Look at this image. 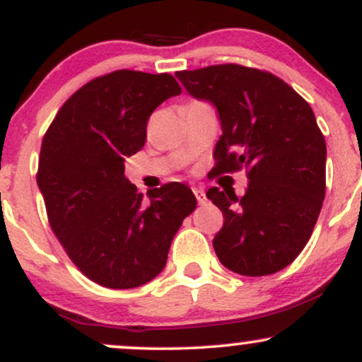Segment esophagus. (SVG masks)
Segmentation results:
<instances>
[{
  "label": "esophagus",
  "instance_id": "34e87169",
  "mask_svg": "<svg viewBox=\"0 0 362 362\" xmlns=\"http://www.w3.org/2000/svg\"><path fill=\"white\" fill-rule=\"evenodd\" d=\"M194 194H195V199H197L199 204H201V206L204 204V202H206V192H204V189H202V187H195Z\"/></svg>",
  "mask_w": 362,
  "mask_h": 362
}]
</instances>
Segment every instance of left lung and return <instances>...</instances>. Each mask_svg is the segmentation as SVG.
I'll return each mask as SVG.
<instances>
[{
  "label": "left lung",
  "mask_w": 362,
  "mask_h": 362,
  "mask_svg": "<svg viewBox=\"0 0 362 362\" xmlns=\"http://www.w3.org/2000/svg\"><path fill=\"white\" fill-rule=\"evenodd\" d=\"M175 76L218 110L223 134L213 172L247 168L250 180L243 197L231 187L206 194L224 216L213 240L219 262L250 277L288 267L308 243L325 197V138L308 102L272 73L240 64Z\"/></svg>",
  "instance_id": "obj_1"
}]
</instances>
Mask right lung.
Returning a JSON list of instances; mask_svg holds the SVG:
<instances>
[{
  "label": "right lung",
  "mask_w": 362,
  "mask_h": 362,
  "mask_svg": "<svg viewBox=\"0 0 362 362\" xmlns=\"http://www.w3.org/2000/svg\"><path fill=\"white\" fill-rule=\"evenodd\" d=\"M180 93L172 74L120 69L73 93L42 139L37 185L49 224L74 265L105 288L155 279L197 206L180 182L148 190L144 201L124 175L126 158L146 143L149 115Z\"/></svg>",
  "instance_id": "obj_1"
}]
</instances>
